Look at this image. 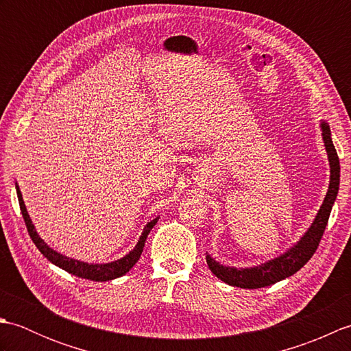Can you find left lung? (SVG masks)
I'll use <instances>...</instances> for the list:
<instances>
[{
	"instance_id": "1",
	"label": "left lung",
	"mask_w": 351,
	"mask_h": 351,
	"mask_svg": "<svg viewBox=\"0 0 351 351\" xmlns=\"http://www.w3.org/2000/svg\"><path fill=\"white\" fill-rule=\"evenodd\" d=\"M319 126H322L327 158H329L330 164V182L329 190H327L326 197L323 200V205L319 206V211L317 213L314 221H312L309 229L293 247L288 249L283 255L267 261V263L261 265L249 268L223 265L206 253V264L210 267V270L213 271V274L217 276L220 280L228 283V285L247 289H256L273 285V283L287 279L289 276L299 271L315 253L319 241H322L327 221H329L332 206L339 190V158L337 149L333 146L330 128L324 121H322V125Z\"/></svg>"
}]
</instances>
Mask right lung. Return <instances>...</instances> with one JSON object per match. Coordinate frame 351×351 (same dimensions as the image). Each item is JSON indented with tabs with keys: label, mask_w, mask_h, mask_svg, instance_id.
Wrapping results in <instances>:
<instances>
[{
	"label": "right lung",
	"mask_w": 351,
	"mask_h": 351,
	"mask_svg": "<svg viewBox=\"0 0 351 351\" xmlns=\"http://www.w3.org/2000/svg\"><path fill=\"white\" fill-rule=\"evenodd\" d=\"M16 193H18V200H19V206H21V213H22V217L25 220V225L28 229V234L32 237L33 243L36 244V247L40 250L42 255L47 258L49 263H52L57 267H60L62 270L68 271L73 276H78V278H83V279H88V280H95V282H107V280H113L116 278H121V276L128 273L131 268L137 264V261L140 259L141 252H143L145 247V241L151 232V229L155 226V223L158 221V217L151 220L145 226L143 232L140 235V240L136 244V247H134L130 253H126V255L121 259L113 261V263H107V264H88V263H83V261H78V259H72L62 255V253L56 252L54 249H51L49 245L45 243L42 238L39 237V234L36 232L34 225L32 219H29V215L27 213V208L24 204V199H22L21 195V190H19V185L16 184Z\"/></svg>",
	"instance_id": "right-lung-1"
}]
</instances>
